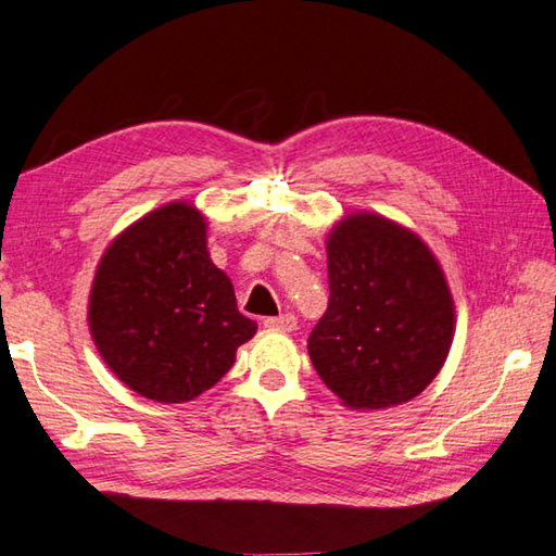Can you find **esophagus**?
I'll return each instance as SVG.
<instances>
[{"label":"esophagus","instance_id":"34e87169","mask_svg":"<svg viewBox=\"0 0 556 556\" xmlns=\"http://www.w3.org/2000/svg\"><path fill=\"white\" fill-rule=\"evenodd\" d=\"M264 328H268V330H282V332H292V330L296 328V318H294V314L270 316V318H264Z\"/></svg>","mask_w":556,"mask_h":556}]
</instances>
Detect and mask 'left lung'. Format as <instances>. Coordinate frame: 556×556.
Instances as JSON below:
<instances>
[{"label": "left lung", "mask_w": 556, "mask_h": 556, "mask_svg": "<svg viewBox=\"0 0 556 556\" xmlns=\"http://www.w3.org/2000/svg\"><path fill=\"white\" fill-rule=\"evenodd\" d=\"M328 311L308 334L320 380L349 410L408 403L443 368L455 304L437 254L403 224L351 212L328 238Z\"/></svg>", "instance_id": "8db88e82"}]
</instances>
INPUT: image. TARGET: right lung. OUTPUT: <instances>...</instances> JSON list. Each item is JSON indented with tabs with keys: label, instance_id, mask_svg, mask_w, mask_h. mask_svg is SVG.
Segmentation results:
<instances>
[{
	"label": "right lung",
	"instance_id": "right-lung-1",
	"mask_svg": "<svg viewBox=\"0 0 556 556\" xmlns=\"http://www.w3.org/2000/svg\"><path fill=\"white\" fill-rule=\"evenodd\" d=\"M91 340L122 384L157 403H186L236 363L256 323L207 250V216L174 200L105 248L87 304Z\"/></svg>",
	"mask_w": 556,
	"mask_h": 556
}]
</instances>
